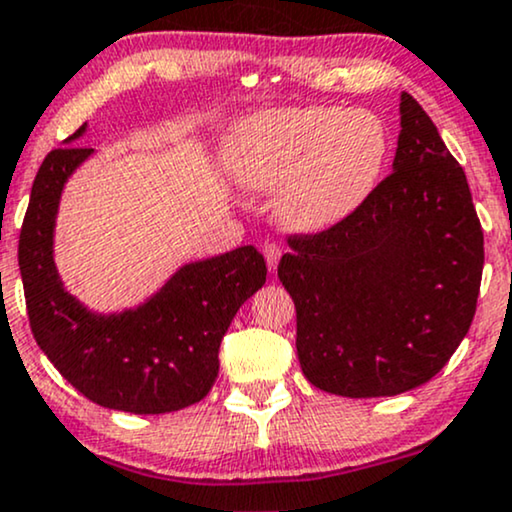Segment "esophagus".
<instances>
[{
	"label": "esophagus",
	"instance_id": "34e87169",
	"mask_svg": "<svg viewBox=\"0 0 512 512\" xmlns=\"http://www.w3.org/2000/svg\"><path fill=\"white\" fill-rule=\"evenodd\" d=\"M263 256H266V263H268V268H270V270H275V268H277V263H280V256H282V249H280V244L270 242V244L263 246Z\"/></svg>",
	"mask_w": 512,
	"mask_h": 512
}]
</instances>
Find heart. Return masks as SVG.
<instances>
[{
	"label": "heart",
	"instance_id": "obj_1",
	"mask_svg": "<svg viewBox=\"0 0 512 512\" xmlns=\"http://www.w3.org/2000/svg\"><path fill=\"white\" fill-rule=\"evenodd\" d=\"M389 156L375 113L337 106L261 111L225 140V166L251 192H275L277 220L292 232L342 223L370 197Z\"/></svg>",
	"mask_w": 512,
	"mask_h": 512
}]
</instances>
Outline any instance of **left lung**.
Returning <instances> with one entry per match:
<instances>
[{
    "instance_id": "1",
    "label": "left lung",
    "mask_w": 512,
    "mask_h": 512,
    "mask_svg": "<svg viewBox=\"0 0 512 512\" xmlns=\"http://www.w3.org/2000/svg\"><path fill=\"white\" fill-rule=\"evenodd\" d=\"M399 111L394 173L342 223L289 237L277 266L306 380L349 399L430 382L468 334L482 282L463 168L408 92Z\"/></svg>"
}]
</instances>
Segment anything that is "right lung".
<instances>
[{"label": "right lung", "instance_id": "add662e5", "mask_svg": "<svg viewBox=\"0 0 512 512\" xmlns=\"http://www.w3.org/2000/svg\"><path fill=\"white\" fill-rule=\"evenodd\" d=\"M87 125L52 149L37 170L18 239L30 330L44 356L104 408L159 415L204 399L218 351L239 306L266 282L254 246L187 263L142 306L92 313L63 289L54 266V223L63 185L94 149L75 147Z\"/></svg>", "mask_w": 512, "mask_h": 512}]
</instances>
